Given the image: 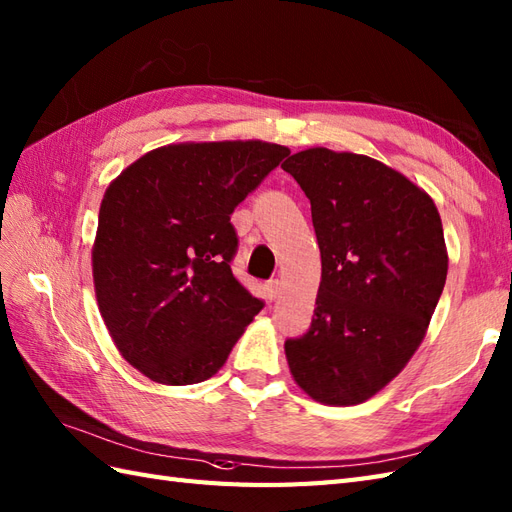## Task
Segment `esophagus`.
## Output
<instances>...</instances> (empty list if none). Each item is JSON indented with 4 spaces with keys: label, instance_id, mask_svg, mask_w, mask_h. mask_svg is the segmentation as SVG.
Segmentation results:
<instances>
[{
    "label": "esophagus",
    "instance_id": "esophagus-1",
    "mask_svg": "<svg viewBox=\"0 0 512 512\" xmlns=\"http://www.w3.org/2000/svg\"><path fill=\"white\" fill-rule=\"evenodd\" d=\"M265 289H267V297H269V299H276V297H280L282 282H280V280H269V282L265 284Z\"/></svg>",
    "mask_w": 512,
    "mask_h": 512
}]
</instances>
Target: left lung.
I'll list each match as a JSON object with an SVG mask.
<instances>
[{"instance_id": "1", "label": "left lung", "mask_w": 512, "mask_h": 512, "mask_svg": "<svg viewBox=\"0 0 512 512\" xmlns=\"http://www.w3.org/2000/svg\"><path fill=\"white\" fill-rule=\"evenodd\" d=\"M282 169L310 199L321 252L315 317L284 341L295 382L321 404L369 400L428 330L447 278L439 210L369 156L313 147Z\"/></svg>"}]
</instances>
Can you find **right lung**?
Instances as JSON below:
<instances>
[{
  "label": "right lung",
  "mask_w": 512,
  "mask_h": 512,
  "mask_svg": "<svg viewBox=\"0 0 512 512\" xmlns=\"http://www.w3.org/2000/svg\"><path fill=\"white\" fill-rule=\"evenodd\" d=\"M289 154L263 141L169 145L106 189L95 295L121 356L147 378L184 386L215 376L263 310L232 273L230 215Z\"/></svg>",
  "instance_id": "1"
}]
</instances>
